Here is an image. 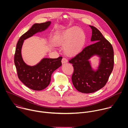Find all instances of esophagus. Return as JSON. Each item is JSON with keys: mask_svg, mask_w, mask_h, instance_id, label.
Wrapping results in <instances>:
<instances>
[{"mask_svg": "<svg viewBox=\"0 0 128 128\" xmlns=\"http://www.w3.org/2000/svg\"><path fill=\"white\" fill-rule=\"evenodd\" d=\"M68 62L67 60L65 58H63L62 59V64H65V63H67Z\"/></svg>", "mask_w": 128, "mask_h": 128, "instance_id": "obj_1", "label": "esophagus"}]
</instances>
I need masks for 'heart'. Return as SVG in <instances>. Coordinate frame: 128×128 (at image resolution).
Segmentation results:
<instances>
[{"mask_svg": "<svg viewBox=\"0 0 128 128\" xmlns=\"http://www.w3.org/2000/svg\"><path fill=\"white\" fill-rule=\"evenodd\" d=\"M86 41L84 32L78 27H70L57 33L54 38V45L63 46V52L68 57H74L83 48Z\"/></svg>", "mask_w": 128, "mask_h": 128, "instance_id": "heart-1", "label": "heart"}]
</instances>
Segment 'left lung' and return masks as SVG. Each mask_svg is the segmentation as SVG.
<instances>
[{
	"mask_svg": "<svg viewBox=\"0 0 128 128\" xmlns=\"http://www.w3.org/2000/svg\"><path fill=\"white\" fill-rule=\"evenodd\" d=\"M92 30L90 41L94 43L86 47L80 53L69 60L74 71L72 83L76 88L83 93H91L105 86L114 68V52L112 45L96 27ZM97 56L100 58L98 68L95 70L89 60Z\"/></svg>",
	"mask_w": 128,
	"mask_h": 128,
	"instance_id": "8db88e82",
	"label": "left lung"
}]
</instances>
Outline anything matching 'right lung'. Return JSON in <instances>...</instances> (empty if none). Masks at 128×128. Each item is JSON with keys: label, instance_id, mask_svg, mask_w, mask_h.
I'll list each match as a JSON object with an SVG mask.
<instances>
[{"label": "right lung", "instance_id": "1", "mask_svg": "<svg viewBox=\"0 0 128 128\" xmlns=\"http://www.w3.org/2000/svg\"><path fill=\"white\" fill-rule=\"evenodd\" d=\"M51 22L35 23L18 40L14 56V62L19 80L28 88L40 90L46 88L50 84L53 72L62 65V57L56 59L43 58L38 63L34 66H29L24 61L21 50L24 41L35 34L46 30Z\"/></svg>", "mask_w": 128, "mask_h": 128}]
</instances>
